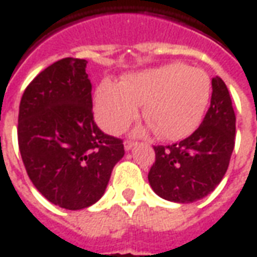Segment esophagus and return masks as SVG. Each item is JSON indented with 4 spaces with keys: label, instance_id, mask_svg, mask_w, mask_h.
Returning a JSON list of instances; mask_svg holds the SVG:
<instances>
[{
    "label": "esophagus",
    "instance_id": "1",
    "mask_svg": "<svg viewBox=\"0 0 257 257\" xmlns=\"http://www.w3.org/2000/svg\"><path fill=\"white\" fill-rule=\"evenodd\" d=\"M134 146H135V142L132 141H125V143H123V147H125V150H126V152H129V150H131Z\"/></svg>",
    "mask_w": 257,
    "mask_h": 257
}]
</instances>
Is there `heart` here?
Here are the masks:
<instances>
[{"mask_svg":"<svg viewBox=\"0 0 257 257\" xmlns=\"http://www.w3.org/2000/svg\"><path fill=\"white\" fill-rule=\"evenodd\" d=\"M210 94L211 82L204 71L171 62L126 75L121 83L103 80L94 93V111L104 131L119 134L139 115L145 103L143 114L150 121L147 128L157 129L167 141H181L199 128Z\"/></svg>","mask_w":257,"mask_h":257,"instance_id":"1","label":"heart"}]
</instances>
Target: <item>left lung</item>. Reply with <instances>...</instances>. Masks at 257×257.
I'll list each match as a JSON object with an SVG mask.
<instances>
[{"label":"left lung","instance_id":"8db88e82","mask_svg":"<svg viewBox=\"0 0 257 257\" xmlns=\"http://www.w3.org/2000/svg\"><path fill=\"white\" fill-rule=\"evenodd\" d=\"M210 107L200 126L170 146H154L156 161L149 184L160 197L192 203L207 196L221 182L235 145V112L221 78L211 79Z\"/></svg>","mask_w":257,"mask_h":257}]
</instances>
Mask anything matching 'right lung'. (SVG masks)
<instances>
[{
  "instance_id": "right-lung-1",
  "label": "right lung",
  "mask_w": 257,
  "mask_h": 257,
  "mask_svg": "<svg viewBox=\"0 0 257 257\" xmlns=\"http://www.w3.org/2000/svg\"><path fill=\"white\" fill-rule=\"evenodd\" d=\"M86 60L64 58L36 76L23 93L18 142L36 189L55 206L86 209L103 196L125 150L93 119Z\"/></svg>"
}]
</instances>
